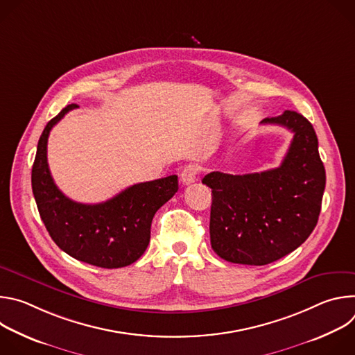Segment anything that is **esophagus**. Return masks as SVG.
I'll return each instance as SVG.
<instances>
[{"label": "esophagus", "mask_w": 355, "mask_h": 355, "mask_svg": "<svg viewBox=\"0 0 355 355\" xmlns=\"http://www.w3.org/2000/svg\"><path fill=\"white\" fill-rule=\"evenodd\" d=\"M196 174H198V167L193 164H188L184 167V170L180 174V180L182 182V185H189L196 180Z\"/></svg>", "instance_id": "1"}]
</instances>
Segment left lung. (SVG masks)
I'll list each match as a JSON object with an SVG mask.
<instances>
[{"label":"left lung","mask_w":355,"mask_h":355,"mask_svg":"<svg viewBox=\"0 0 355 355\" xmlns=\"http://www.w3.org/2000/svg\"><path fill=\"white\" fill-rule=\"evenodd\" d=\"M261 123L293 133L279 167L243 175L212 171L202 180L212 189L211 244L229 263L266 266L282 259L311 236L322 208L326 171L312 123L295 111Z\"/></svg>","instance_id":"obj_1"}]
</instances>
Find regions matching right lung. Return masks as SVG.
Returning a JSON list of instances; mask_svg holds the SVG:
<instances>
[{
  "mask_svg": "<svg viewBox=\"0 0 355 355\" xmlns=\"http://www.w3.org/2000/svg\"><path fill=\"white\" fill-rule=\"evenodd\" d=\"M77 105H67L49 121L37 143L32 191L39 215L53 241L73 259L121 268L137 261L150 241L155 214L178 191V177L135 184L101 204H80L55 184L47 166V137L52 128Z\"/></svg>",
  "mask_w": 355,
  "mask_h": 355,
  "instance_id": "1",
  "label": "right lung"
}]
</instances>
